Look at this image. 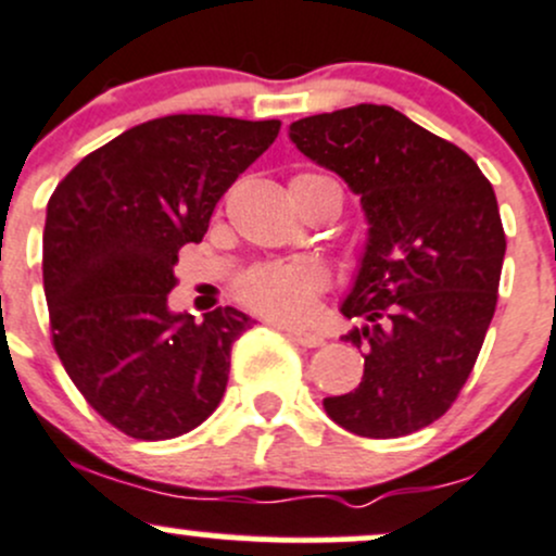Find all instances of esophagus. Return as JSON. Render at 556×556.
Segmentation results:
<instances>
[{
  "instance_id": "obj_1",
  "label": "esophagus",
  "mask_w": 556,
  "mask_h": 556,
  "mask_svg": "<svg viewBox=\"0 0 556 556\" xmlns=\"http://www.w3.org/2000/svg\"><path fill=\"white\" fill-rule=\"evenodd\" d=\"M288 336L306 349H317L325 343V338L319 336V332H312V330H288Z\"/></svg>"
}]
</instances>
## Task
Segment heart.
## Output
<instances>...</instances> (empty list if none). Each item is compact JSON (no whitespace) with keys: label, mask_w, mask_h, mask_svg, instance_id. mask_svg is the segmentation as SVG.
I'll use <instances>...</instances> for the list:
<instances>
[{"label":"heart","mask_w":556,"mask_h":556,"mask_svg":"<svg viewBox=\"0 0 556 556\" xmlns=\"http://www.w3.org/2000/svg\"><path fill=\"white\" fill-rule=\"evenodd\" d=\"M327 288L323 263L312 258L277 261L253 268L237 285V293L261 317L274 323H303Z\"/></svg>","instance_id":"1"}]
</instances>
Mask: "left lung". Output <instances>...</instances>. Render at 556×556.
Instances as JSON below:
<instances>
[{
    "label": "left lung",
    "instance_id": "obj_1",
    "mask_svg": "<svg viewBox=\"0 0 556 556\" xmlns=\"http://www.w3.org/2000/svg\"><path fill=\"white\" fill-rule=\"evenodd\" d=\"M303 156L359 197L367 242L341 314L365 356L354 391L325 413L370 440L445 416L475 367L498 301L506 233L490 180L450 140L402 111L359 103L298 119Z\"/></svg>",
    "mask_w": 556,
    "mask_h": 556
}]
</instances>
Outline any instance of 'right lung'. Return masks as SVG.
I'll return each instance as SVG.
<instances>
[{
    "instance_id": "add662e5",
    "label": "right lung",
    "mask_w": 556,
    "mask_h": 556,
    "mask_svg": "<svg viewBox=\"0 0 556 556\" xmlns=\"http://www.w3.org/2000/svg\"><path fill=\"white\" fill-rule=\"evenodd\" d=\"M277 119L173 114L87 154L47 202L42 274L55 352L92 410L136 440L213 416L231 346L253 319L167 306L178 250L202 242L226 189L274 143Z\"/></svg>"
}]
</instances>
